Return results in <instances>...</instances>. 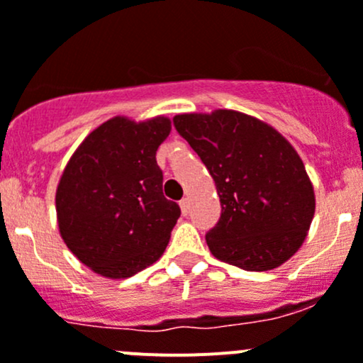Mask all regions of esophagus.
<instances>
[{"mask_svg":"<svg viewBox=\"0 0 363 363\" xmlns=\"http://www.w3.org/2000/svg\"><path fill=\"white\" fill-rule=\"evenodd\" d=\"M179 207H181V212L184 213V216H188V212H189V200H188V198H182V200L179 201Z\"/></svg>","mask_w":363,"mask_h":363,"instance_id":"1","label":"esophagus"}]
</instances>
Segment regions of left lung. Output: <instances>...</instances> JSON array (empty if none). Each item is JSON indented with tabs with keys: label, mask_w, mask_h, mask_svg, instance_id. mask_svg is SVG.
Listing matches in <instances>:
<instances>
[{
	"label": "left lung",
	"mask_w": 363,
	"mask_h": 363,
	"mask_svg": "<svg viewBox=\"0 0 363 363\" xmlns=\"http://www.w3.org/2000/svg\"><path fill=\"white\" fill-rule=\"evenodd\" d=\"M216 182L223 212L205 240L212 255L245 272H268L301 249L315 191L292 144L250 114L216 109L174 118Z\"/></svg>",
	"instance_id": "1"
}]
</instances>
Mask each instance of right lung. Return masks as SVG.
I'll list each match as a JSON object with an SVG mask.
<instances>
[{
  "mask_svg": "<svg viewBox=\"0 0 363 363\" xmlns=\"http://www.w3.org/2000/svg\"><path fill=\"white\" fill-rule=\"evenodd\" d=\"M167 116H114L83 139L55 193L59 231L72 254L101 277L128 278L158 261L181 216L163 196L156 151Z\"/></svg>",
  "mask_w": 363,
  "mask_h": 363,
  "instance_id": "obj_1",
  "label": "right lung"
}]
</instances>
